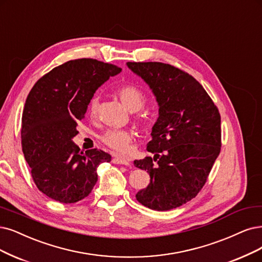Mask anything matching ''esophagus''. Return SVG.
Instances as JSON below:
<instances>
[{
    "label": "esophagus",
    "mask_w": 262,
    "mask_h": 262,
    "mask_svg": "<svg viewBox=\"0 0 262 262\" xmlns=\"http://www.w3.org/2000/svg\"><path fill=\"white\" fill-rule=\"evenodd\" d=\"M113 163L114 164H120V165H125V166L130 165V163L127 160L124 159V158H120V157H115L113 159Z\"/></svg>",
    "instance_id": "esophagus-1"
}]
</instances>
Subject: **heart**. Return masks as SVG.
I'll list each match as a JSON object with an SVG mask.
<instances>
[{"label":"heart","mask_w":262,"mask_h":262,"mask_svg":"<svg viewBox=\"0 0 262 262\" xmlns=\"http://www.w3.org/2000/svg\"><path fill=\"white\" fill-rule=\"evenodd\" d=\"M119 98L123 104L132 112H138L142 109L146 103V97L136 86L125 84L120 86L116 91ZM99 109V99L97 97L91 100L89 105V111L92 116H96ZM138 122L146 124L147 118L144 115H139ZM101 141L113 151L118 153H125L129 149V144L133 140V133L128 129H108L105 130L100 137Z\"/></svg>","instance_id":"1"}]
</instances>
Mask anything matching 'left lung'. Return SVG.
Instances as JSON below:
<instances>
[{
	"label": "left lung",
	"instance_id": "1",
	"mask_svg": "<svg viewBox=\"0 0 262 262\" xmlns=\"http://www.w3.org/2000/svg\"><path fill=\"white\" fill-rule=\"evenodd\" d=\"M146 82L159 104L147 150L153 158L134 161L149 172L150 183L136 199L164 211L177 208L204 187L221 147L218 108L189 73L163 62H127Z\"/></svg>",
	"mask_w": 262,
	"mask_h": 262
}]
</instances>
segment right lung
I'll list each match as a JSON object with an SVG mask.
<instances>
[{"label":"right lung","mask_w":262,"mask_h":262,"mask_svg":"<svg viewBox=\"0 0 262 262\" xmlns=\"http://www.w3.org/2000/svg\"><path fill=\"white\" fill-rule=\"evenodd\" d=\"M121 68L91 58L67 61L43 75L29 93L21 120V144L37 189L57 202L76 203L92 192L97 167L111 156L85 153L72 141L95 92Z\"/></svg>","instance_id":"right-lung-1"}]
</instances>
